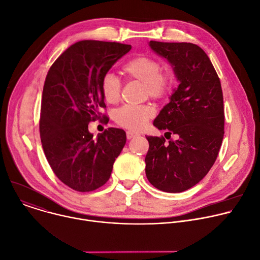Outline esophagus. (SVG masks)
Listing matches in <instances>:
<instances>
[{
    "instance_id": "esophagus-1",
    "label": "esophagus",
    "mask_w": 260,
    "mask_h": 260,
    "mask_svg": "<svg viewBox=\"0 0 260 260\" xmlns=\"http://www.w3.org/2000/svg\"><path fill=\"white\" fill-rule=\"evenodd\" d=\"M138 136H139V134L134 133V132H132V131H127V132H126V138H127L128 140H131V139H133V138H135V137H138Z\"/></svg>"
}]
</instances>
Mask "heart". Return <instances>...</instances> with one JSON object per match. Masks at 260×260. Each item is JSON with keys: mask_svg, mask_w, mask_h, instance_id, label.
Segmentation results:
<instances>
[{"mask_svg": "<svg viewBox=\"0 0 260 260\" xmlns=\"http://www.w3.org/2000/svg\"><path fill=\"white\" fill-rule=\"evenodd\" d=\"M161 63L148 55H138L123 66V72L131 79L140 81L146 86V93L152 99H162L171 90L174 76L170 71H162ZM101 91L107 103L114 104L121 94V81L115 74L108 72L102 78ZM154 115L152 107L125 105L117 110L115 120L121 126L133 131L142 129Z\"/></svg>", "mask_w": 260, "mask_h": 260, "instance_id": "1", "label": "heart"}]
</instances>
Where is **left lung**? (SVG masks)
Wrapping results in <instances>:
<instances>
[{
  "instance_id": "obj_1",
  "label": "left lung",
  "mask_w": 260,
  "mask_h": 260,
  "mask_svg": "<svg viewBox=\"0 0 260 260\" xmlns=\"http://www.w3.org/2000/svg\"><path fill=\"white\" fill-rule=\"evenodd\" d=\"M149 45L173 66L180 84L153 122L170 138L177 135V140L166 143L164 137H146L149 150L145 172L155 188L182 192L198 184L218 156L224 135L223 94L217 73L200 46L157 41Z\"/></svg>"
}]
</instances>
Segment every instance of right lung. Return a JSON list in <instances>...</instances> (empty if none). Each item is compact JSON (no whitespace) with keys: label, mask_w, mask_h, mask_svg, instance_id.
Instances as JSON below:
<instances>
[{"label":"right lung","mask_w":260,"mask_h":260,"mask_svg":"<svg viewBox=\"0 0 260 260\" xmlns=\"http://www.w3.org/2000/svg\"><path fill=\"white\" fill-rule=\"evenodd\" d=\"M131 45L79 41L63 51L45 79L40 115L43 150L55 176L70 188L88 192L109 180L126 142L125 132L109 127L96 138L88 123L103 118L102 78Z\"/></svg>","instance_id":"1"}]
</instances>
